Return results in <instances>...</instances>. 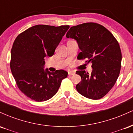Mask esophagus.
<instances>
[{"instance_id": "1", "label": "esophagus", "mask_w": 133, "mask_h": 133, "mask_svg": "<svg viewBox=\"0 0 133 133\" xmlns=\"http://www.w3.org/2000/svg\"><path fill=\"white\" fill-rule=\"evenodd\" d=\"M68 72L69 75H70V76L74 75V74H75V72H74V71H68Z\"/></svg>"}]
</instances>
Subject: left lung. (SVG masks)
I'll list each match as a JSON object with an SVG mask.
<instances>
[{
	"instance_id": "left-lung-1",
	"label": "left lung",
	"mask_w": 133,
	"mask_h": 133,
	"mask_svg": "<svg viewBox=\"0 0 133 133\" xmlns=\"http://www.w3.org/2000/svg\"><path fill=\"white\" fill-rule=\"evenodd\" d=\"M67 38L77 41L79 49L77 59L91 62V74L77 71L82 81L76 89L87 98L99 99L108 93L119 75L122 54L117 41L106 28L100 24L88 22L71 27Z\"/></svg>"
}]
</instances>
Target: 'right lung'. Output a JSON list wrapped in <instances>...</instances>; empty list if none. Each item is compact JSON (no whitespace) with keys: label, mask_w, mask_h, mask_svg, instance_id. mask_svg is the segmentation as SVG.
<instances>
[{"label":"right lung","mask_w":133,"mask_h":133,"mask_svg":"<svg viewBox=\"0 0 133 133\" xmlns=\"http://www.w3.org/2000/svg\"><path fill=\"white\" fill-rule=\"evenodd\" d=\"M69 25H36L21 33L14 42L10 67L21 92L37 102L45 101L57 92L68 72L44 70V57L53 56Z\"/></svg>","instance_id":"obj_1"}]
</instances>
